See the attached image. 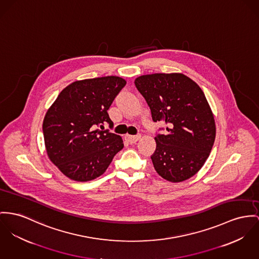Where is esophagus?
Returning a JSON list of instances; mask_svg holds the SVG:
<instances>
[{
    "label": "esophagus",
    "mask_w": 259,
    "mask_h": 259,
    "mask_svg": "<svg viewBox=\"0 0 259 259\" xmlns=\"http://www.w3.org/2000/svg\"><path fill=\"white\" fill-rule=\"evenodd\" d=\"M126 138L130 142V144H134L141 139V135H126Z\"/></svg>",
    "instance_id": "obj_1"
}]
</instances>
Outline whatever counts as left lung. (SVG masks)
<instances>
[{
  "label": "left lung",
  "instance_id": "1",
  "mask_svg": "<svg viewBox=\"0 0 259 259\" xmlns=\"http://www.w3.org/2000/svg\"><path fill=\"white\" fill-rule=\"evenodd\" d=\"M135 85L147 101L154 122L167 125L158 134L151 156L162 179L180 182L199 171L216 137L215 120L199 85L183 74L144 75Z\"/></svg>",
  "mask_w": 259,
  "mask_h": 259
}]
</instances>
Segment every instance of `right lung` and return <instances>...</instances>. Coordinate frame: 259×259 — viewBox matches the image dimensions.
Listing matches in <instances>:
<instances>
[{
	"label": "right lung",
	"instance_id": "add662e5",
	"mask_svg": "<svg viewBox=\"0 0 259 259\" xmlns=\"http://www.w3.org/2000/svg\"><path fill=\"white\" fill-rule=\"evenodd\" d=\"M125 84L126 80L115 76L77 80L47 110L42 125L46 152L67 178H99L123 149L119 135L99 127L113 126L107 110Z\"/></svg>",
	"mask_w": 259,
	"mask_h": 259
}]
</instances>
